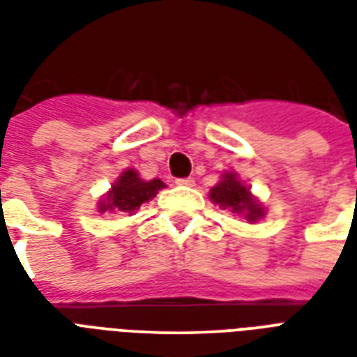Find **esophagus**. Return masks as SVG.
I'll use <instances>...</instances> for the list:
<instances>
[{
	"mask_svg": "<svg viewBox=\"0 0 357 357\" xmlns=\"http://www.w3.org/2000/svg\"><path fill=\"white\" fill-rule=\"evenodd\" d=\"M176 185H181V187H192V185H195V179H192V178H178V179H176Z\"/></svg>",
	"mask_w": 357,
	"mask_h": 357,
	"instance_id": "obj_1",
	"label": "esophagus"
}]
</instances>
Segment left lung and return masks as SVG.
<instances>
[{
    "instance_id": "left-lung-1",
    "label": "left lung",
    "mask_w": 357,
    "mask_h": 357,
    "mask_svg": "<svg viewBox=\"0 0 357 357\" xmlns=\"http://www.w3.org/2000/svg\"><path fill=\"white\" fill-rule=\"evenodd\" d=\"M209 198L215 204H220V207H231L234 213H243L244 218L250 222H255L257 218L263 217V209L259 204L250 196L248 189L234 174H226V178L217 187H213Z\"/></svg>"
}]
</instances>
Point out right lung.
<instances>
[{
    "instance_id": "1",
    "label": "right lung",
    "mask_w": 357,
    "mask_h": 357,
    "mask_svg": "<svg viewBox=\"0 0 357 357\" xmlns=\"http://www.w3.org/2000/svg\"><path fill=\"white\" fill-rule=\"evenodd\" d=\"M165 187L161 179H151L144 181L139 178L135 170H126L113 185V189L107 195V200L100 204V211H135L139 209L144 202H150L159 190Z\"/></svg>"
}]
</instances>
